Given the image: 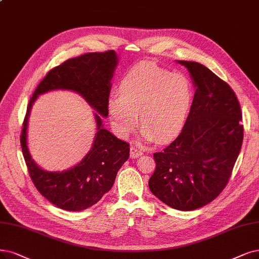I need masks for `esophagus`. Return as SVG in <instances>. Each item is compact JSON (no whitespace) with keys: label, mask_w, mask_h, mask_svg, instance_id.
<instances>
[{"label":"esophagus","mask_w":259,"mask_h":259,"mask_svg":"<svg viewBox=\"0 0 259 259\" xmlns=\"http://www.w3.org/2000/svg\"><path fill=\"white\" fill-rule=\"evenodd\" d=\"M143 155V151L138 149L136 146H131L130 147V157L132 159H136V158H139Z\"/></svg>","instance_id":"esophagus-1"}]
</instances>
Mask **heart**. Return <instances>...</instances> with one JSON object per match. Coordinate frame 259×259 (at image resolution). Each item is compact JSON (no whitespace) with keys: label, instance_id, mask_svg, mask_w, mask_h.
<instances>
[{"label":"heart","instance_id":"b5f03b06","mask_svg":"<svg viewBox=\"0 0 259 259\" xmlns=\"http://www.w3.org/2000/svg\"><path fill=\"white\" fill-rule=\"evenodd\" d=\"M193 101V85L187 75L142 63L123 74L119 95H112L108 101V113L119 137L137 126L138 113L143 140L167 142L184 129Z\"/></svg>","mask_w":259,"mask_h":259}]
</instances>
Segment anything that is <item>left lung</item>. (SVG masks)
<instances>
[{"mask_svg":"<svg viewBox=\"0 0 259 259\" xmlns=\"http://www.w3.org/2000/svg\"><path fill=\"white\" fill-rule=\"evenodd\" d=\"M192 79V109L181 133L154 154L156 169L148 181L151 193L165 205L190 211L222 192L240 152L243 126L234 91L197 62L177 61Z\"/></svg>","mask_w":259,"mask_h":259,"instance_id":"1","label":"left lung"}]
</instances>
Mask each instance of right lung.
Here are the masks:
<instances>
[{
  "label": "right lung",
  "mask_w": 259,
  "mask_h": 259,
  "mask_svg": "<svg viewBox=\"0 0 259 259\" xmlns=\"http://www.w3.org/2000/svg\"><path fill=\"white\" fill-rule=\"evenodd\" d=\"M118 64L115 51L86 53L67 60L47 73L28 103L21 135L25 163L36 189L50 203L68 211H81L95 205L109 192L117 171L129 158V144L103 127L108 117L112 79ZM71 90L85 99L94 113L96 133L91 150L78 165L62 172L37 166L27 146V126L30 110L40 94L51 90Z\"/></svg>",
  "instance_id": "1"
}]
</instances>
